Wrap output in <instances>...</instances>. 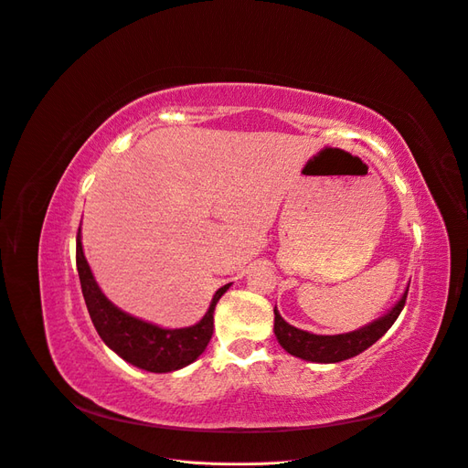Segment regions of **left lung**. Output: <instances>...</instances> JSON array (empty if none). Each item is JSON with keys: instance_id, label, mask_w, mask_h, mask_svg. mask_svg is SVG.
Wrapping results in <instances>:
<instances>
[{"instance_id": "8db88e82", "label": "left lung", "mask_w": 468, "mask_h": 468, "mask_svg": "<svg viewBox=\"0 0 468 468\" xmlns=\"http://www.w3.org/2000/svg\"><path fill=\"white\" fill-rule=\"evenodd\" d=\"M406 295H409V288L404 290L402 297L397 301V305L387 314L379 316V319L366 326L354 330V333L335 335V336L311 335L307 330L295 328L290 323H285L282 319V314L278 313V309L274 307V335L282 348L295 357L314 361V364H338V361L350 359L367 350L369 346H373L390 326L395 324L406 303Z\"/></svg>"}]
</instances>
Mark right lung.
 <instances>
[{
    "mask_svg": "<svg viewBox=\"0 0 468 468\" xmlns=\"http://www.w3.org/2000/svg\"><path fill=\"white\" fill-rule=\"evenodd\" d=\"M75 262H78L87 311L91 314V321L102 342L120 357L126 359L128 364L152 373H169L183 369L202 356L209 338L214 335V311L218 301L231 285H223V288L216 292L207 313L196 324L186 328H161L157 324L135 319V316L120 311L101 292L83 254L81 228L78 231Z\"/></svg>",
    "mask_w": 468,
    "mask_h": 468,
    "instance_id": "obj_1",
    "label": "right lung"
}]
</instances>
